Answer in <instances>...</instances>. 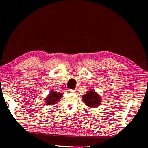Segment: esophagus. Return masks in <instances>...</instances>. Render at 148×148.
<instances>
[{
    "mask_svg": "<svg viewBox=\"0 0 148 148\" xmlns=\"http://www.w3.org/2000/svg\"><path fill=\"white\" fill-rule=\"evenodd\" d=\"M68 92H75V90H73V89H68Z\"/></svg>",
    "mask_w": 148,
    "mask_h": 148,
    "instance_id": "34e87169",
    "label": "esophagus"
}]
</instances>
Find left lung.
<instances>
[{"label": "left lung", "mask_w": 148, "mask_h": 148, "mask_svg": "<svg viewBox=\"0 0 148 148\" xmlns=\"http://www.w3.org/2000/svg\"><path fill=\"white\" fill-rule=\"evenodd\" d=\"M82 99L85 104L91 108H95L99 106L101 102V96L91 89L82 96Z\"/></svg>", "instance_id": "left-lung-1"}]
</instances>
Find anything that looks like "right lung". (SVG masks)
<instances>
[{
    "instance_id": "add662e5",
    "label": "right lung",
    "mask_w": 148,
    "mask_h": 148,
    "mask_svg": "<svg viewBox=\"0 0 148 148\" xmlns=\"http://www.w3.org/2000/svg\"><path fill=\"white\" fill-rule=\"evenodd\" d=\"M62 97V94L60 92L57 93L54 92V91H53V89H52V91H51L50 94L47 96L45 99V102L46 105H53L56 104V103H57L59 99H60V98Z\"/></svg>"
}]
</instances>
